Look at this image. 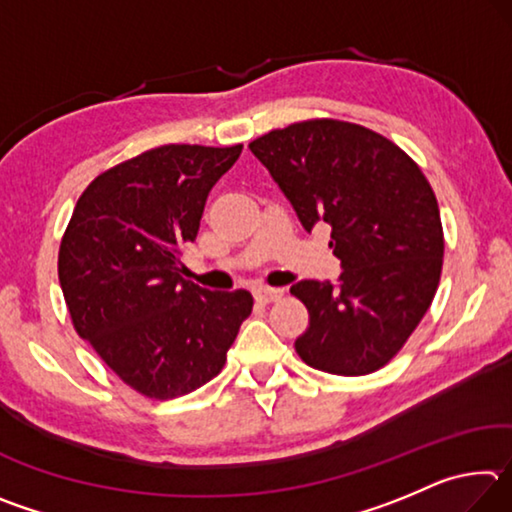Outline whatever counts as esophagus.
<instances>
[{"label": "esophagus", "mask_w": 512, "mask_h": 512, "mask_svg": "<svg viewBox=\"0 0 512 512\" xmlns=\"http://www.w3.org/2000/svg\"><path fill=\"white\" fill-rule=\"evenodd\" d=\"M284 296V289H273V287H259L255 289V300L257 302H275Z\"/></svg>", "instance_id": "34e87169"}]
</instances>
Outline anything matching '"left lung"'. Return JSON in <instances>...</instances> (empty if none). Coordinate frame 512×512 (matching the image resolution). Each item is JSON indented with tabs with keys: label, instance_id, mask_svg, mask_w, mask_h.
<instances>
[{
	"label": "left lung",
	"instance_id": "left-lung-1",
	"mask_svg": "<svg viewBox=\"0 0 512 512\" xmlns=\"http://www.w3.org/2000/svg\"><path fill=\"white\" fill-rule=\"evenodd\" d=\"M305 230L332 228L339 287L302 280L309 311L296 352L307 366L357 377L384 368L436 296L445 237L436 194L400 146L366 126L307 119L248 144Z\"/></svg>",
	"mask_w": 512,
	"mask_h": 512
}]
</instances>
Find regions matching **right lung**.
<instances>
[{
    "mask_svg": "<svg viewBox=\"0 0 512 512\" xmlns=\"http://www.w3.org/2000/svg\"><path fill=\"white\" fill-rule=\"evenodd\" d=\"M244 144H167L99 173L58 250L72 325L115 375L151 400L219 375L253 311L248 291H207L180 275L210 189Z\"/></svg>",
    "mask_w": 512,
    "mask_h": 512,
    "instance_id": "1",
    "label": "right lung"
}]
</instances>
